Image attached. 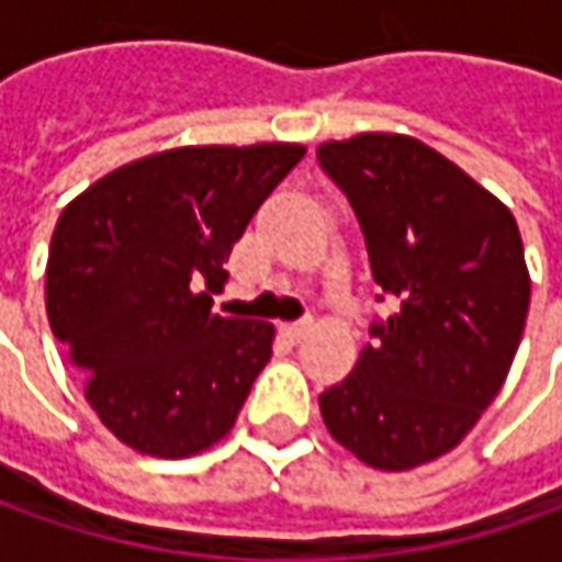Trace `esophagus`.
<instances>
[{
  "label": "esophagus",
  "mask_w": 562,
  "mask_h": 562,
  "mask_svg": "<svg viewBox=\"0 0 562 562\" xmlns=\"http://www.w3.org/2000/svg\"><path fill=\"white\" fill-rule=\"evenodd\" d=\"M310 331V322H291V325H281V335L288 337L291 344H300Z\"/></svg>",
  "instance_id": "esophagus-1"
}]
</instances>
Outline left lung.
<instances>
[{
    "label": "left lung",
    "instance_id": "1",
    "mask_svg": "<svg viewBox=\"0 0 562 562\" xmlns=\"http://www.w3.org/2000/svg\"><path fill=\"white\" fill-rule=\"evenodd\" d=\"M318 165L353 205L372 278L394 296L353 372L322 391V419L375 469L438 460L497 397L522 340L531 284L516 218L413 137L325 143Z\"/></svg>",
    "mask_w": 562,
    "mask_h": 562
}]
</instances>
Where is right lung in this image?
Wrapping results in <instances>:
<instances>
[{
  "label": "right lung",
  "instance_id": "obj_1",
  "mask_svg": "<svg viewBox=\"0 0 562 562\" xmlns=\"http://www.w3.org/2000/svg\"><path fill=\"white\" fill-rule=\"evenodd\" d=\"M303 156L293 143L181 146L105 175L61 212L49 325L127 447L178 460L231 431L274 331L215 315L212 293L249 218Z\"/></svg>",
  "mask_w": 562,
  "mask_h": 562
}]
</instances>
